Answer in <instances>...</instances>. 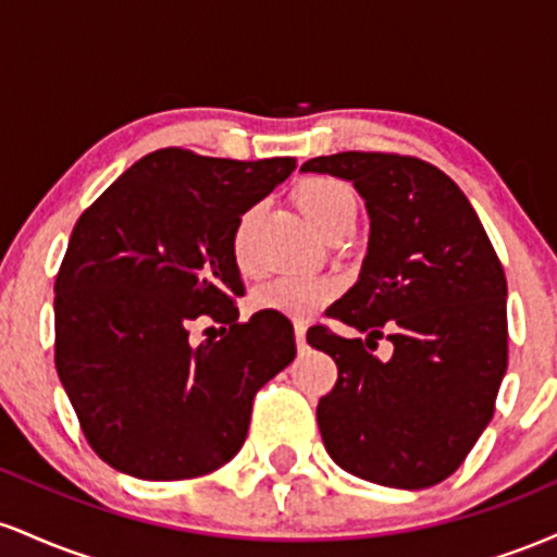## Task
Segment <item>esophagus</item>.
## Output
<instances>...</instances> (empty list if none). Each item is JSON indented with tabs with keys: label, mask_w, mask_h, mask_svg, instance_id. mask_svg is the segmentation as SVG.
Segmentation results:
<instances>
[{
	"label": "esophagus",
	"mask_w": 557,
	"mask_h": 557,
	"mask_svg": "<svg viewBox=\"0 0 557 557\" xmlns=\"http://www.w3.org/2000/svg\"><path fill=\"white\" fill-rule=\"evenodd\" d=\"M296 345L298 350H306V324L296 322Z\"/></svg>",
	"instance_id": "1"
}]
</instances>
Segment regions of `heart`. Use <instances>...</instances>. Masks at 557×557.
<instances>
[{"mask_svg":"<svg viewBox=\"0 0 557 557\" xmlns=\"http://www.w3.org/2000/svg\"><path fill=\"white\" fill-rule=\"evenodd\" d=\"M296 201L300 212L309 216L314 225L327 233L332 225L345 220V216H356V196L348 183L337 181V177L314 175L306 177L300 183ZM259 207L246 209L240 214L238 225L233 230V257L238 267H251V235L253 222H257ZM341 290V283L332 277H314V274H280V277L267 280L253 290L251 304L259 311H274V314H285L293 319H306L317 314L322 306H327Z\"/></svg>","mask_w":557,"mask_h":557,"instance_id":"obj_1","label":"heart"}]
</instances>
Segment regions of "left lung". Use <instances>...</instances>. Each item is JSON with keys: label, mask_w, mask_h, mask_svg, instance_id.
Masks as SVG:
<instances>
[{"label": "left lung", "mask_w": 557, "mask_h": 557, "mask_svg": "<svg viewBox=\"0 0 557 557\" xmlns=\"http://www.w3.org/2000/svg\"><path fill=\"white\" fill-rule=\"evenodd\" d=\"M300 170L354 181L372 220L359 283L327 309L369 337L327 324L306 332L337 363L317 406L324 447L367 482L432 487L466 461L495 413L508 369L500 259L463 190L424 159L341 151ZM382 336L394 343L387 362L368 354Z\"/></svg>", "instance_id": "1"}]
</instances>
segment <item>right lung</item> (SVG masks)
<instances>
[{
    "instance_id": "obj_1",
    "label": "right lung",
    "mask_w": 557,
    "mask_h": 557,
    "mask_svg": "<svg viewBox=\"0 0 557 557\" xmlns=\"http://www.w3.org/2000/svg\"><path fill=\"white\" fill-rule=\"evenodd\" d=\"M296 170L157 149L104 190L70 235L54 283V363L81 430L112 469L177 482L240 450L253 398L296 359L285 314L238 319L240 214ZM207 315L220 338L189 343Z\"/></svg>"
}]
</instances>
